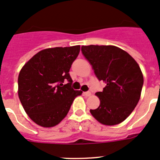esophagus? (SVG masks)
<instances>
[{
	"instance_id": "1",
	"label": "esophagus",
	"mask_w": 160,
	"mask_h": 160,
	"mask_svg": "<svg viewBox=\"0 0 160 160\" xmlns=\"http://www.w3.org/2000/svg\"><path fill=\"white\" fill-rule=\"evenodd\" d=\"M83 94H84V96H86V97H89V96H90V95H91V92H90V91L84 92V93H83Z\"/></svg>"
}]
</instances>
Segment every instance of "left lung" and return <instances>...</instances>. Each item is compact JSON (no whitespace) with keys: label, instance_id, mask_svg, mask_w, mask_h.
Here are the masks:
<instances>
[{"label":"left lung","instance_id":"left-lung-1","mask_svg":"<svg viewBox=\"0 0 160 160\" xmlns=\"http://www.w3.org/2000/svg\"><path fill=\"white\" fill-rule=\"evenodd\" d=\"M81 51L98 80L106 84L102 92L96 93L99 107L90 113L103 125L121 123L140 99L143 75L139 66L127 52L114 46H83Z\"/></svg>","mask_w":160,"mask_h":160}]
</instances>
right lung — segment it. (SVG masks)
Masks as SVG:
<instances>
[{
	"instance_id": "right-lung-1",
	"label": "right lung",
	"mask_w": 160,
	"mask_h": 160,
	"mask_svg": "<svg viewBox=\"0 0 160 160\" xmlns=\"http://www.w3.org/2000/svg\"><path fill=\"white\" fill-rule=\"evenodd\" d=\"M80 46L43 49L19 72L18 97L29 118L45 128L56 126L64 118L81 90L72 88L70 69ZM66 80L68 83L63 85Z\"/></svg>"
}]
</instances>
